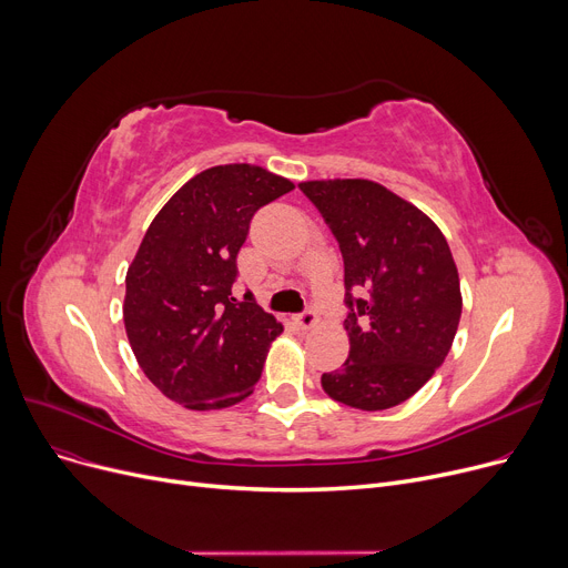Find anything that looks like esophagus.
Masks as SVG:
<instances>
[{
	"mask_svg": "<svg viewBox=\"0 0 568 568\" xmlns=\"http://www.w3.org/2000/svg\"><path fill=\"white\" fill-rule=\"evenodd\" d=\"M295 323L303 327V329H310V327H314L316 323H318V316H316V310H312V307H307L303 314H300L297 318H295Z\"/></svg>",
	"mask_w": 568,
	"mask_h": 568,
	"instance_id": "obj_1",
	"label": "esophagus"
}]
</instances>
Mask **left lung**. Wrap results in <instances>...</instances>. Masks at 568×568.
<instances>
[{"mask_svg":"<svg viewBox=\"0 0 568 568\" xmlns=\"http://www.w3.org/2000/svg\"><path fill=\"white\" fill-rule=\"evenodd\" d=\"M300 190L339 243L351 310L348 359L323 374L321 385L357 410L404 404L436 374L458 329L463 297L447 239L376 181H303Z\"/></svg>","mask_w":568,"mask_h":568,"instance_id":"left-lung-1","label":"left lung"}]
</instances>
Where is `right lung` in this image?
Returning <instances> with one entry per match:
<instances>
[{"label":"right lung","instance_id":"obj_1","mask_svg":"<svg viewBox=\"0 0 568 568\" xmlns=\"http://www.w3.org/2000/svg\"><path fill=\"white\" fill-rule=\"evenodd\" d=\"M293 183L256 164L190 179L146 229L125 275L123 323L146 378L190 410L243 402L282 323L231 284L252 215Z\"/></svg>","mask_w":568,"mask_h":568}]
</instances>
